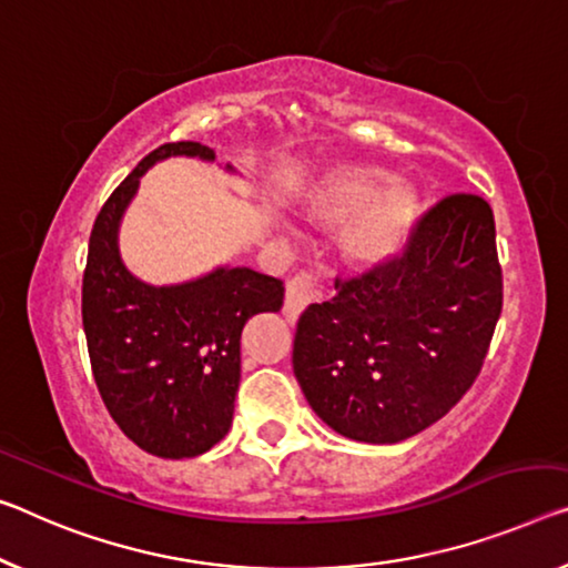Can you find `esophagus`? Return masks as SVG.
I'll list each match as a JSON object with an SVG mask.
<instances>
[{"label":"esophagus","instance_id":"obj_1","mask_svg":"<svg viewBox=\"0 0 568 568\" xmlns=\"http://www.w3.org/2000/svg\"><path fill=\"white\" fill-rule=\"evenodd\" d=\"M317 296V290H314V278L312 274H296L290 286H286V300H284V317L292 322L300 320V314L310 307Z\"/></svg>","mask_w":568,"mask_h":568}]
</instances>
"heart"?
Wrapping results in <instances>:
<instances>
[{
	"mask_svg": "<svg viewBox=\"0 0 568 568\" xmlns=\"http://www.w3.org/2000/svg\"><path fill=\"white\" fill-rule=\"evenodd\" d=\"M422 200L406 182L375 168H339L310 195V213L325 223H347L343 246L357 266H381L406 246Z\"/></svg>",
	"mask_w": 568,
	"mask_h": 568,
	"instance_id": "obj_1",
	"label": "heart"
}]
</instances>
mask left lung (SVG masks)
Segmentation results:
<instances>
[{"mask_svg":"<svg viewBox=\"0 0 568 568\" xmlns=\"http://www.w3.org/2000/svg\"><path fill=\"white\" fill-rule=\"evenodd\" d=\"M335 290L304 310L294 335V375L312 412L365 444L429 429L475 383L503 310L490 205L444 197L404 256Z\"/></svg>","mask_w":568,"mask_h":568,"instance_id":"obj_1","label":"left lung"}]
</instances>
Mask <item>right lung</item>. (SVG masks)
I'll list each match as a JSON object with an SVG mask.
<instances>
[{
	"label": "right lung",
	"mask_w": 568,
	"mask_h": 568,
	"mask_svg": "<svg viewBox=\"0 0 568 568\" xmlns=\"http://www.w3.org/2000/svg\"><path fill=\"white\" fill-rule=\"evenodd\" d=\"M170 156L215 162L197 142L162 144L113 190L95 217L83 274V329L99 394L119 429L154 457H197L231 429L241 381V333L278 312L284 286L248 266H215L180 284L129 272L119 229L142 174ZM233 172V164H225Z\"/></svg>",
	"instance_id": "add662e5"
}]
</instances>
